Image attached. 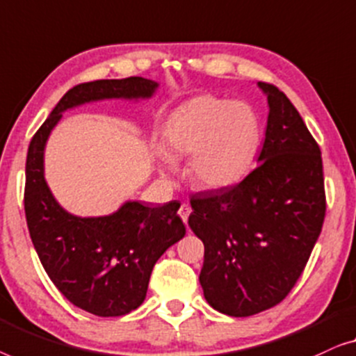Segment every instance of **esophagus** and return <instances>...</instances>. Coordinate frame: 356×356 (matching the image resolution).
Here are the masks:
<instances>
[{
    "mask_svg": "<svg viewBox=\"0 0 356 356\" xmlns=\"http://www.w3.org/2000/svg\"><path fill=\"white\" fill-rule=\"evenodd\" d=\"M190 213H192V208L188 207V204H182V207L179 208V216H180V219H182V221L187 224V221H188V216H190Z\"/></svg>",
    "mask_w": 356,
    "mask_h": 356,
    "instance_id": "obj_1",
    "label": "esophagus"
}]
</instances>
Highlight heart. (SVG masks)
Instances as JSON below:
<instances>
[{"mask_svg": "<svg viewBox=\"0 0 356 356\" xmlns=\"http://www.w3.org/2000/svg\"><path fill=\"white\" fill-rule=\"evenodd\" d=\"M168 156H188V177L200 188L221 190L237 184L252 166L259 127L242 103L197 98L179 108L164 132ZM171 171V159H164Z\"/></svg>", "mask_w": 356, "mask_h": 356, "instance_id": "obj_1", "label": "heart"}]
</instances>
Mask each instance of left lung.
Segmentation results:
<instances>
[{
    "instance_id": "8db88e82",
    "label": "left lung",
    "mask_w": 356,
    "mask_h": 356,
    "mask_svg": "<svg viewBox=\"0 0 356 356\" xmlns=\"http://www.w3.org/2000/svg\"><path fill=\"white\" fill-rule=\"evenodd\" d=\"M258 166L237 185L190 197L188 226L204 245L200 284L235 318L276 307L307 266L326 216L323 159L290 99L271 83Z\"/></svg>"
}]
</instances>
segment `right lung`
Here are the masks:
<instances>
[{
    "label": "right lung",
    "mask_w": 356,
    "mask_h": 356,
    "mask_svg": "<svg viewBox=\"0 0 356 356\" xmlns=\"http://www.w3.org/2000/svg\"><path fill=\"white\" fill-rule=\"evenodd\" d=\"M156 88V82L143 77L76 85L29 147L24 208L30 238L59 292L97 316H122L143 303L154 263L185 235L180 203L126 202L109 216H74L59 207L44 180V145L66 109L98 99L149 98Z\"/></svg>",
    "instance_id": "add662e5"
}]
</instances>
